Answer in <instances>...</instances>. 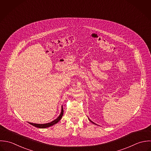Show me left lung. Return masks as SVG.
<instances>
[{"label":"left lung","instance_id":"left-lung-1","mask_svg":"<svg viewBox=\"0 0 151 151\" xmlns=\"http://www.w3.org/2000/svg\"><path fill=\"white\" fill-rule=\"evenodd\" d=\"M88 119H89V121H90V122H92V123H93V124H95V123H94V122H93V121H91V120H90V119H89V118H88Z\"/></svg>","mask_w":151,"mask_h":151}]
</instances>
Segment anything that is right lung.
Masks as SVG:
<instances>
[{
	"instance_id": "right-lung-1",
	"label": "right lung",
	"mask_w": 151,
	"mask_h": 151,
	"mask_svg": "<svg viewBox=\"0 0 151 151\" xmlns=\"http://www.w3.org/2000/svg\"><path fill=\"white\" fill-rule=\"evenodd\" d=\"M63 106H61V113L60 114V115L55 119H54V121H51V122H49V123H47V124H35V123H32V122H29L30 124L33 125L34 127H37V128H48V127H50L51 126H52L54 125H55V124H57V122H58V121L61 119L63 115Z\"/></svg>"
}]
</instances>
